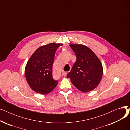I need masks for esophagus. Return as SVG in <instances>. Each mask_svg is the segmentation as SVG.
<instances>
[{
  "label": "esophagus",
  "mask_w": 130,
  "mask_h": 130,
  "mask_svg": "<svg viewBox=\"0 0 130 130\" xmlns=\"http://www.w3.org/2000/svg\"><path fill=\"white\" fill-rule=\"evenodd\" d=\"M61 75H62L63 76H66V75H67V72L63 71L62 72H61Z\"/></svg>",
  "instance_id": "1"
}]
</instances>
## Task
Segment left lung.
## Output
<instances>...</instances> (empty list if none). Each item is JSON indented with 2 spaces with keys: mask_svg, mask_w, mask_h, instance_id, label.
Segmentation results:
<instances>
[{
  "mask_svg": "<svg viewBox=\"0 0 130 130\" xmlns=\"http://www.w3.org/2000/svg\"><path fill=\"white\" fill-rule=\"evenodd\" d=\"M62 44L50 43L42 46L34 52L27 62L25 75L34 91L42 94L51 92L58 84L52 76V67L55 52Z\"/></svg>",
  "mask_w": 130,
  "mask_h": 130,
  "instance_id": "left-lung-1",
  "label": "left lung"
}]
</instances>
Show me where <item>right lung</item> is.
Listing matches in <instances>:
<instances>
[{
	"label": "right lung",
	"mask_w": 130,
	"mask_h": 130,
	"mask_svg": "<svg viewBox=\"0 0 130 130\" xmlns=\"http://www.w3.org/2000/svg\"><path fill=\"white\" fill-rule=\"evenodd\" d=\"M76 56L67 77L78 90L85 93L90 92L99 84L103 75V67L99 58L89 48L83 45L71 44Z\"/></svg>",
	"instance_id": "1"
}]
</instances>
